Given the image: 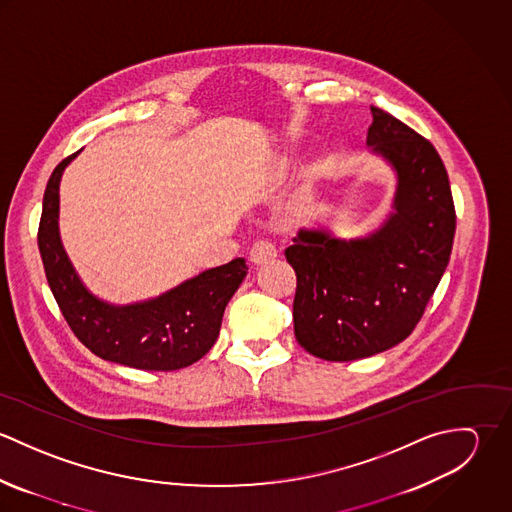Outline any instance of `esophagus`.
Masks as SVG:
<instances>
[{
    "mask_svg": "<svg viewBox=\"0 0 512 512\" xmlns=\"http://www.w3.org/2000/svg\"><path fill=\"white\" fill-rule=\"evenodd\" d=\"M276 256H278V252H276V248L270 244V242H256L254 246H252V250H250V262H252V266H264V264H268V262H272V260H276Z\"/></svg>",
    "mask_w": 512,
    "mask_h": 512,
    "instance_id": "34e87169",
    "label": "esophagus"
}]
</instances>
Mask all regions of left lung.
I'll use <instances>...</instances> for the list:
<instances>
[{
  "mask_svg": "<svg viewBox=\"0 0 512 512\" xmlns=\"http://www.w3.org/2000/svg\"><path fill=\"white\" fill-rule=\"evenodd\" d=\"M366 146L396 171L394 211L374 232L341 240L299 230L286 258L297 276L293 331L323 361H357L402 343L447 268L455 207L436 147L370 106Z\"/></svg>",
  "mask_w": 512,
  "mask_h": 512,
  "instance_id": "left-lung-1",
  "label": "left lung"
}]
</instances>
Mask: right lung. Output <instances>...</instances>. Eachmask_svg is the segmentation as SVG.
<instances>
[{
	"mask_svg": "<svg viewBox=\"0 0 512 512\" xmlns=\"http://www.w3.org/2000/svg\"><path fill=\"white\" fill-rule=\"evenodd\" d=\"M78 151L49 177L39 222L45 276L76 339L96 357L140 370H177L203 359L219 337L222 313L246 278L244 258L211 268L155 299L112 305L88 292L59 236V183Z\"/></svg>",
	"mask_w": 512,
	"mask_h": 512,
	"instance_id": "obj_1",
	"label": "right lung"
}]
</instances>
